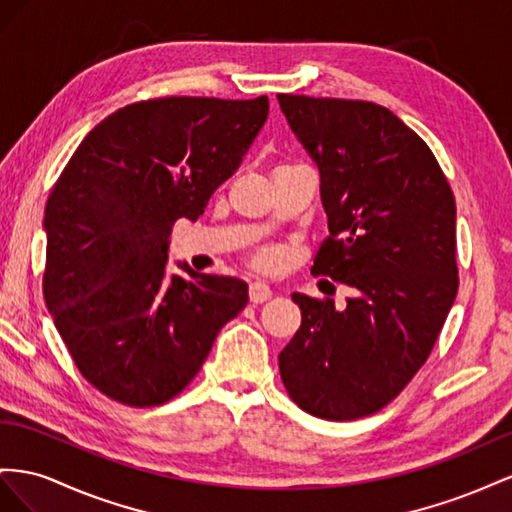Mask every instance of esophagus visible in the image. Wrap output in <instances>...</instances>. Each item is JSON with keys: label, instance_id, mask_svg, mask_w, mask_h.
<instances>
[{"label": "esophagus", "instance_id": "esophagus-1", "mask_svg": "<svg viewBox=\"0 0 512 512\" xmlns=\"http://www.w3.org/2000/svg\"><path fill=\"white\" fill-rule=\"evenodd\" d=\"M248 298H251L253 304H261L272 298V289L266 283H251V287H248Z\"/></svg>", "mask_w": 512, "mask_h": 512}]
</instances>
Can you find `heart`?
<instances>
[{
	"mask_svg": "<svg viewBox=\"0 0 512 512\" xmlns=\"http://www.w3.org/2000/svg\"><path fill=\"white\" fill-rule=\"evenodd\" d=\"M276 261H279V253H276V251H264L261 255H257L255 266L259 270H272L276 266Z\"/></svg>",
	"mask_w": 512,
	"mask_h": 512,
	"instance_id": "heart-1",
	"label": "heart"
}]
</instances>
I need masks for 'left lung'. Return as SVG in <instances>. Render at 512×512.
I'll return each mask as SVG.
<instances>
[{
  "label": "left lung",
  "mask_w": 512,
  "mask_h": 512,
  "mask_svg": "<svg viewBox=\"0 0 512 512\" xmlns=\"http://www.w3.org/2000/svg\"><path fill=\"white\" fill-rule=\"evenodd\" d=\"M276 98L319 167L330 236L311 272L352 287L345 311L291 296L302 324L281 379L304 412L356 420L397 397L440 337L459 289L455 197L429 145L386 107Z\"/></svg>",
  "instance_id": "8db88e82"
}]
</instances>
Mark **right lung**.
<instances>
[{"label":"right lung","mask_w":512,"mask_h":512,"mask_svg":"<svg viewBox=\"0 0 512 512\" xmlns=\"http://www.w3.org/2000/svg\"><path fill=\"white\" fill-rule=\"evenodd\" d=\"M268 96H165L81 141L45 208L42 294L79 373L128 407L163 405L248 302L233 276L165 274L178 218L197 221L268 118Z\"/></svg>","instance_id":"right-lung-1"}]
</instances>
